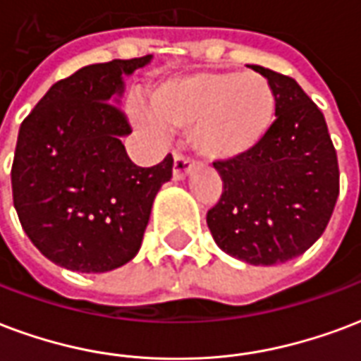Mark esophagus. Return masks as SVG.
<instances>
[{"instance_id": "1", "label": "esophagus", "mask_w": 361, "mask_h": 361, "mask_svg": "<svg viewBox=\"0 0 361 361\" xmlns=\"http://www.w3.org/2000/svg\"><path fill=\"white\" fill-rule=\"evenodd\" d=\"M195 162L189 157H185V154H176L173 157V168H172V176L173 180L180 181V180H185L189 173H191V170H193Z\"/></svg>"}]
</instances>
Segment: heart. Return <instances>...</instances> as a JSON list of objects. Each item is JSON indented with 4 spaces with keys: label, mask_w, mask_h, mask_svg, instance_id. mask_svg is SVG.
<instances>
[{
    "label": "heart",
    "mask_w": 361,
    "mask_h": 361,
    "mask_svg": "<svg viewBox=\"0 0 361 361\" xmlns=\"http://www.w3.org/2000/svg\"><path fill=\"white\" fill-rule=\"evenodd\" d=\"M153 116L168 128L191 130L197 153L216 162H233L260 145L276 120V93L256 72H197L162 84L151 99ZM151 132L160 125L135 116Z\"/></svg>",
    "instance_id": "b5f03b06"
}]
</instances>
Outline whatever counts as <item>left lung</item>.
I'll return each mask as SVG.
<instances>
[{
	"label": "left lung",
	"instance_id": "1",
	"mask_svg": "<svg viewBox=\"0 0 361 361\" xmlns=\"http://www.w3.org/2000/svg\"><path fill=\"white\" fill-rule=\"evenodd\" d=\"M276 93V122L255 151L214 162L224 181L207 224L216 245L252 266L306 252L329 224L338 197V162L322 111L289 76L252 66Z\"/></svg>",
	"mask_w": 361,
	"mask_h": 361
}]
</instances>
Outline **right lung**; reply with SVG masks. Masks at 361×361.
<instances>
[{
  "instance_id": "add662e5",
  "label": "right lung",
  "mask_w": 361,
  "mask_h": 361,
  "mask_svg": "<svg viewBox=\"0 0 361 361\" xmlns=\"http://www.w3.org/2000/svg\"><path fill=\"white\" fill-rule=\"evenodd\" d=\"M153 55L84 66L59 80L18 130L11 170L13 202L24 233L61 268L103 274L137 255L151 208L172 178L168 154L135 166L122 137L124 80Z\"/></svg>"
}]
</instances>
